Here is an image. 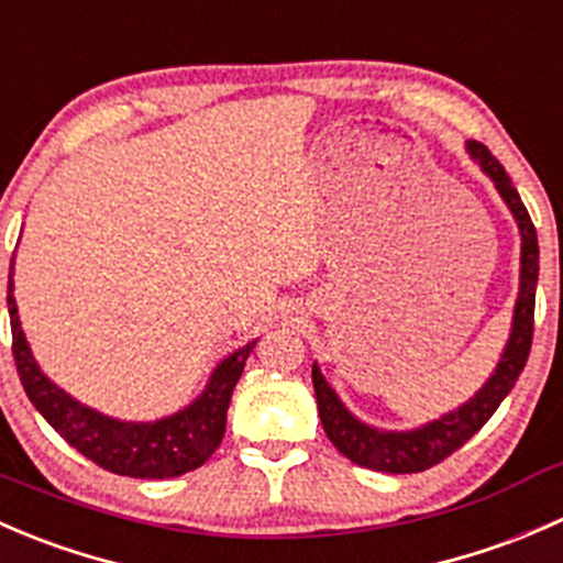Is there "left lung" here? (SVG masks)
Masks as SVG:
<instances>
[{"mask_svg":"<svg viewBox=\"0 0 563 563\" xmlns=\"http://www.w3.org/2000/svg\"><path fill=\"white\" fill-rule=\"evenodd\" d=\"M468 152L479 163L482 172L496 181L498 192L507 201V207L512 209L515 220L520 225V236H523V253H520V264L523 266H520V294L518 305H515L512 334H509V343L504 349L496 373L487 378L485 387L476 391L465 406H460L457 411L446 413V417L435 419V422L424 424L419 430H408V433H384V430L367 428L360 419L351 417L332 387L323 382L321 371L313 365V389L323 433L338 446V452H343L345 457L354 460L362 468L387 471V474H417V471H428L439 465L441 460L457 452L471 435L479 433L482 424L496 413V408L501 406V400L509 395V389L515 387V382H518L526 367L533 340V299H537L539 277L537 229L528 218V209L520 201L512 179L504 172L501 163L493 157V152L479 141H468Z\"/></svg>","mask_w":563,"mask_h":563,"instance_id":"left-lung-1","label":"left lung"}]
</instances>
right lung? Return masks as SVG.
Returning a JSON list of instances; mask_svg holds the SVG:
<instances>
[{"instance_id":"right-lung-1","label":"right lung","mask_w":563,"mask_h":563,"mask_svg":"<svg viewBox=\"0 0 563 563\" xmlns=\"http://www.w3.org/2000/svg\"><path fill=\"white\" fill-rule=\"evenodd\" d=\"M8 310L10 329H13L15 371H19L26 397L43 413L45 422L95 465L119 476H135V479H168V476L187 474L203 465L220 446L231 395L245 371L250 351L255 349V340L220 362L218 371L209 378V387L185 411L157 419V422H119L76 402L40 373L19 323V308L13 297V264H10L8 280Z\"/></svg>"}]
</instances>
